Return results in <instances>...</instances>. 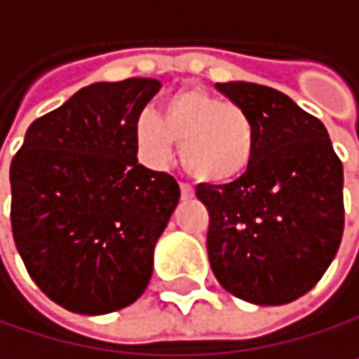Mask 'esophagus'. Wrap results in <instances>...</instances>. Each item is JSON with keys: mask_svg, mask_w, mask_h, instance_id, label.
<instances>
[{"mask_svg": "<svg viewBox=\"0 0 359 359\" xmlns=\"http://www.w3.org/2000/svg\"><path fill=\"white\" fill-rule=\"evenodd\" d=\"M180 190H182V199H192V196H194V188L190 184H186V182L180 184Z\"/></svg>", "mask_w": 359, "mask_h": 359, "instance_id": "34e87169", "label": "esophagus"}]
</instances>
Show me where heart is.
<instances>
[{
	"mask_svg": "<svg viewBox=\"0 0 359 359\" xmlns=\"http://www.w3.org/2000/svg\"><path fill=\"white\" fill-rule=\"evenodd\" d=\"M137 141L158 163L167 160L180 143L184 169L205 184H231L252 165L257 133L248 113L203 89L173 94L163 119L143 113L137 119Z\"/></svg>",
	"mask_w": 359,
	"mask_h": 359,
	"instance_id": "b5f03b06",
	"label": "heart"
}]
</instances>
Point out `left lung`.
I'll list each match as a JSON object with an SVG mask.
<instances>
[{
  "mask_svg": "<svg viewBox=\"0 0 359 359\" xmlns=\"http://www.w3.org/2000/svg\"><path fill=\"white\" fill-rule=\"evenodd\" d=\"M216 89L248 113L257 147L240 180L196 186L210 212V265L229 293L278 306L309 293L338 252L343 163L323 123L278 89L244 81Z\"/></svg>",
  "mask_w": 359,
  "mask_h": 359,
  "instance_id": "1",
  "label": "left lung"
}]
</instances>
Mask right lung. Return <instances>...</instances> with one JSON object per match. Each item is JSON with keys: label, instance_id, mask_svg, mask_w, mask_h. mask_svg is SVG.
Instances as JSON below:
<instances>
[{"label": "right lung", "instance_id": "obj_1", "mask_svg": "<svg viewBox=\"0 0 359 359\" xmlns=\"http://www.w3.org/2000/svg\"><path fill=\"white\" fill-rule=\"evenodd\" d=\"M156 79L83 87L27 128L10 165V222L32 280L60 306L104 315L145 291L180 201L173 175L139 165L137 119Z\"/></svg>", "mask_w": 359, "mask_h": 359}]
</instances>
